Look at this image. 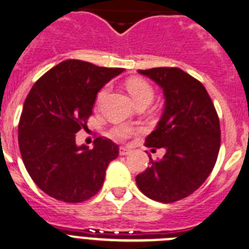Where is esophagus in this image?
<instances>
[{
  "label": "esophagus",
  "instance_id": "34e87169",
  "mask_svg": "<svg viewBox=\"0 0 249 249\" xmlns=\"http://www.w3.org/2000/svg\"><path fill=\"white\" fill-rule=\"evenodd\" d=\"M119 154L122 156H125V155H129L130 154V150L127 149V147H120L119 150Z\"/></svg>",
  "mask_w": 249,
  "mask_h": 249
}]
</instances>
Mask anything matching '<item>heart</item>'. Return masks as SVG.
Here are the masks:
<instances>
[{"label": "heart", "instance_id": "heart-1", "mask_svg": "<svg viewBox=\"0 0 249 249\" xmlns=\"http://www.w3.org/2000/svg\"><path fill=\"white\" fill-rule=\"evenodd\" d=\"M126 87L130 95H131V98H133L136 105L140 104V103H149V104L151 103L152 98H154V89H152V87L150 86L146 80L134 78V79H130L127 82ZM107 93H108V87H105V88H103L99 91L97 97V104H100L103 102ZM133 133V127L127 126V125H116L115 127L111 129V135L116 139H120V140H124V139L129 138Z\"/></svg>", "mask_w": 249, "mask_h": 249}]
</instances>
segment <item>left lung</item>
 Masks as SVG:
<instances>
[{"mask_svg":"<svg viewBox=\"0 0 249 249\" xmlns=\"http://www.w3.org/2000/svg\"><path fill=\"white\" fill-rule=\"evenodd\" d=\"M138 71L154 80L165 97L161 119L145 145L166 152L161 160L150 158L136 185L151 200L175 202L196 191L211 174L221 145L218 116L205 87L181 69Z\"/></svg>","mask_w":249,"mask_h":249,"instance_id":"left-lung-1","label":"left lung"}]
</instances>
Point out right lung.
I'll list each match as a JSON object with an SVG mask.
<instances>
[{"mask_svg": "<svg viewBox=\"0 0 249 249\" xmlns=\"http://www.w3.org/2000/svg\"><path fill=\"white\" fill-rule=\"evenodd\" d=\"M123 71L64 60L27 95L18 124L19 151L36 185L55 200H89L102 189L109 162L119 155L110 139L97 138L89 150L75 144V134L87 127L98 91Z\"/></svg>", "mask_w": 249, "mask_h": 249, "instance_id": "right-lung-1", "label": "right lung"}]
</instances>
